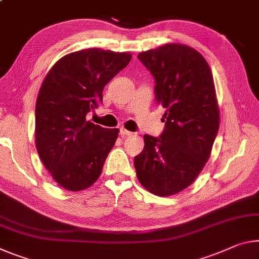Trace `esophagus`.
I'll return each instance as SVG.
<instances>
[{"label":"esophagus","mask_w":259,"mask_h":259,"mask_svg":"<svg viewBox=\"0 0 259 259\" xmlns=\"http://www.w3.org/2000/svg\"><path fill=\"white\" fill-rule=\"evenodd\" d=\"M120 135H121V137L125 138V137H128V136H131V135H133V133H131V131L125 130L124 128H121L120 129Z\"/></svg>","instance_id":"obj_1"}]
</instances>
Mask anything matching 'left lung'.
Returning <instances> with one entry per match:
<instances>
[{
	"label": "left lung",
	"instance_id": "1",
	"mask_svg": "<svg viewBox=\"0 0 259 259\" xmlns=\"http://www.w3.org/2000/svg\"><path fill=\"white\" fill-rule=\"evenodd\" d=\"M138 59L154 77L166 123L159 138L144 135L134 165L146 190L171 196L190 186L210 158L220 122L214 81L206 60L187 45L166 44Z\"/></svg>",
	"mask_w": 259,
	"mask_h": 259
}]
</instances>
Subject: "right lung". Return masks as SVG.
<instances>
[{"mask_svg":"<svg viewBox=\"0 0 259 259\" xmlns=\"http://www.w3.org/2000/svg\"><path fill=\"white\" fill-rule=\"evenodd\" d=\"M131 57L83 49L60 59L45 77L35 104V146L52 178L67 190H84L101 174L120 130L94 124L86 115Z\"/></svg>","mask_w":259,"mask_h":259,"instance_id":"obj_1","label":"right lung"}]
</instances>
